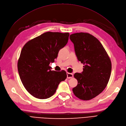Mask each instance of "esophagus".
<instances>
[{
  "instance_id": "obj_1",
  "label": "esophagus",
  "mask_w": 126,
  "mask_h": 126,
  "mask_svg": "<svg viewBox=\"0 0 126 126\" xmlns=\"http://www.w3.org/2000/svg\"><path fill=\"white\" fill-rule=\"evenodd\" d=\"M73 74L72 73H69V72H67V78H71L73 77Z\"/></svg>"
}]
</instances>
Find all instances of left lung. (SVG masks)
I'll list each match as a JSON object with an SVG mask.
<instances>
[{"label":"left lung","instance_id":"1","mask_svg":"<svg viewBox=\"0 0 126 126\" xmlns=\"http://www.w3.org/2000/svg\"><path fill=\"white\" fill-rule=\"evenodd\" d=\"M69 38L78 60L83 64V71L74 75L78 85L72 91L80 99L90 100L107 85L111 75V61L100 42L93 35L75 33Z\"/></svg>","mask_w":126,"mask_h":126}]
</instances>
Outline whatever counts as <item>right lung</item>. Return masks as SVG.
I'll list each match as a JSON object with an SVG mask.
<instances>
[{
	"instance_id": "1",
	"label": "right lung",
	"mask_w": 126,
	"mask_h": 126,
	"mask_svg": "<svg viewBox=\"0 0 126 126\" xmlns=\"http://www.w3.org/2000/svg\"><path fill=\"white\" fill-rule=\"evenodd\" d=\"M69 36L68 32H46L22 48L18 62V73L26 89L33 97L40 99L50 98L60 82L66 79L65 71H52L49 64L55 62Z\"/></svg>"
}]
</instances>
